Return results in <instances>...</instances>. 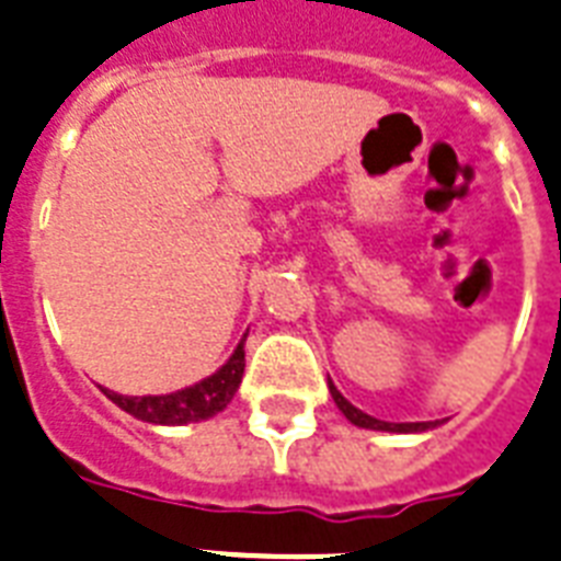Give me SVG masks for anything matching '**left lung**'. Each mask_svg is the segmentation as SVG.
Returning <instances> with one entry per match:
<instances>
[{
    "label": "left lung",
    "instance_id": "left-lung-1",
    "mask_svg": "<svg viewBox=\"0 0 561 561\" xmlns=\"http://www.w3.org/2000/svg\"><path fill=\"white\" fill-rule=\"evenodd\" d=\"M330 394H333V401L336 407L342 410V415L351 421V424H357V427H366V430H389V433H419V430H430L436 427L438 421H410V424H389V421H380V419H371L366 415L363 410H357L354 403H348L345 398L340 394V389L330 383Z\"/></svg>",
    "mask_w": 561,
    "mask_h": 561
}]
</instances>
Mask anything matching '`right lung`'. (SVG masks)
Returning a JSON list of instances; mask_svg holds the SVG:
<instances>
[{"label": "right lung", "instance_id": "add662e5", "mask_svg": "<svg viewBox=\"0 0 561 561\" xmlns=\"http://www.w3.org/2000/svg\"><path fill=\"white\" fill-rule=\"evenodd\" d=\"M242 371H245V351H242L240 342L231 359L216 375L204 377L202 383L186 386L181 392L128 398V394H116L111 389H104V394L116 407H123L128 415L149 421V424H190V421L210 419V415L225 410L233 394H237V389H240Z\"/></svg>", "mask_w": 561, "mask_h": 561}]
</instances>
